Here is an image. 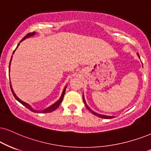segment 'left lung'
Segmentation results:
<instances>
[{"instance_id": "8db88e82", "label": "left lung", "mask_w": 151, "mask_h": 151, "mask_svg": "<svg viewBox=\"0 0 151 151\" xmlns=\"http://www.w3.org/2000/svg\"><path fill=\"white\" fill-rule=\"evenodd\" d=\"M137 55H138L139 58L140 59V57H139V54H137ZM83 102H84V104H85V106H86L87 109H88L89 111H90V112L92 113V114H94V115H96V116H98L99 118H104V119H111V118H114V117H113V116H109V115H101V114H99V113H96V112H94V111H92V110L88 106H87V104H86V101H85V97H84V94H83Z\"/></svg>"}]
</instances>
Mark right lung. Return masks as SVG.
Listing matches in <instances>:
<instances>
[{
  "instance_id": "1",
  "label": "right lung",
  "mask_w": 151,
  "mask_h": 151,
  "mask_svg": "<svg viewBox=\"0 0 151 151\" xmlns=\"http://www.w3.org/2000/svg\"><path fill=\"white\" fill-rule=\"evenodd\" d=\"M35 34H36V33H35V32L28 33V34L27 35V36H24V38H23V39H22V40L21 41H20L19 42H21L22 41H23V40H25L26 38H29V37L34 36ZM19 44L17 45V48L18 47V46H19ZM17 48H16V49H17ZM16 49L14 50V52H13L12 55H13V54H14V51H15ZM12 57H11V59H10V65H9V73H10V63H11V61H12ZM10 88H11V91H12V92L13 95H14V98H15L17 100V101H18L19 102V103H21V104H22V105H24V106L27 107L28 109H29V110H30V111H33V112H34V113H50V112H52V111H55V110L57 109V108H58L59 106L60 105V104L61 103V101H62L63 98H64V94H65V92H66V87H67V86H66V87H64V90H63V92H62V94H61V96H60V98H59V99L58 100V101H56L55 104H53L52 105H51V106H50L47 107V109H43V110H41V111H38V110H35V109H33V108L31 107V106L29 105V104L26 103V102H24V101H22L21 99H19V98L17 97V95L15 94V93L14 92V90H13V89H12V85H11V82H10Z\"/></svg>"
}]
</instances>
